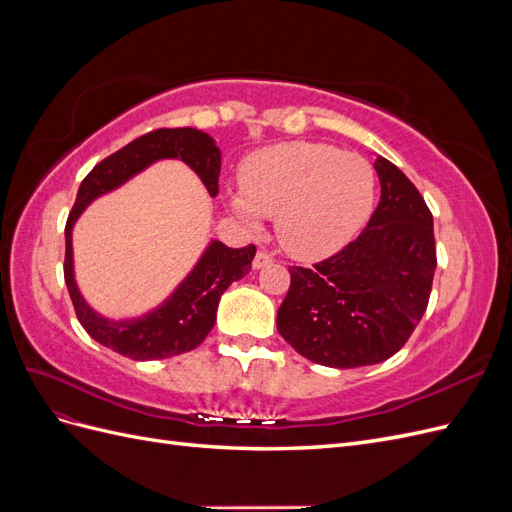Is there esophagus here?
<instances>
[{
  "instance_id": "obj_1",
  "label": "esophagus",
  "mask_w": 512,
  "mask_h": 512,
  "mask_svg": "<svg viewBox=\"0 0 512 512\" xmlns=\"http://www.w3.org/2000/svg\"><path fill=\"white\" fill-rule=\"evenodd\" d=\"M271 262H273V256H271L269 252H265V250H258V252H256V256H254V269L267 267V265H271Z\"/></svg>"
}]
</instances>
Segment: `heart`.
I'll return each instance as SVG.
<instances>
[{"mask_svg":"<svg viewBox=\"0 0 512 512\" xmlns=\"http://www.w3.org/2000/svg\"><path fill=\"white\" fill-rule=\"evenodd\" d=\"M376 168L361 153L324 143H282L252 153L241 190L228 203L247 224L275 220V235L297 258H322L352 241L376 200Z\"/></svg>","mask_w":512,"mask_h":512,"instance_id":"heart-1","label":"heart"}]
</instances>
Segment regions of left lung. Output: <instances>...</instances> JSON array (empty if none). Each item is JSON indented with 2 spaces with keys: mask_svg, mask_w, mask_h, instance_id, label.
Wrapping results in <instances>:
<instances>
[{
  "mask_svg": "<svg viewBox=\"0 0 512 512\" xmlns=\"http://www.w3.org/2000/svg\"><path fill=\"white\" fill-rule=\"evenodd\" d=\"M380 203L363 232L312 269L288 267L277 331L305 359L337 367L382 363L421 322L436 271L433 218L416 185L376 158Z\"/></svg>",
  "mask_w": 512,
  "mask_h": 512,
  "instance_id": "1",
  "label": "left lung"
}]
</instances>
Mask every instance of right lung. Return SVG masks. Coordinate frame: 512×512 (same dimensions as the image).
<instances>
[{"label":"right lung","instance_id":"add662e5","mask_svg":"<svg viewBox=\"0 0 512 512\" xmlns=\"http://www.w3.org/2000/svg\"><path fill=\"white\" fill-rule=\"evenodd\" d=\"M164 158L183 160L205 183L209 194L218 196L222 153L215 147L213 138L194 128H160L136 138L91 168V173L81 183L66 222L64 277L76 318L98 344L134 361L168 359V356L190 352L203 344L215 324V312H218L224 290L250 273L256 256V245L232 250L220 241H213L181 286L158 309L134 320H108L85 303L76 288L72 269L74 222L91 200L119 188L149 164Z\"/></svg>","mask_w":512,"mask_h":512}]
</instances>
